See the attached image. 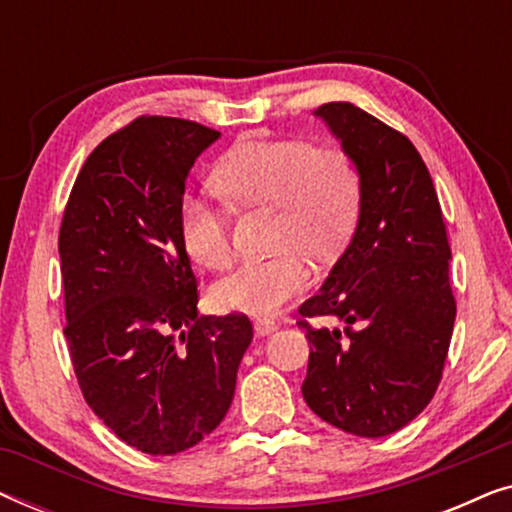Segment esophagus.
<instances>
[{
	"mask_svg": "<svg viewBox=\"0 0 512 512\" xmlns=\"http://www.w3.org/2000/svg\"><path fill=\"white\" fill-rule=\"evenodd\" d=\"M254 331H256L258 338H265V335L277 331V324H275V321H270V319H258L254 324Z\"/></svg>",
	"mask_w": 512,
	"mask_h": 512,
	"instance_id": "obj_1",
	"label": "esophagus"
}]
</instances>
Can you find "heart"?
<instances>
[{
    "label": "heart",
    "mask_w": 512,
    "mask_h": 512,
    "mask_svg": "<svg viewBox=\"0 0 512 512\" xmlns=\"http://www.w3.org/2000/svg\"><path fill=\"white\" fill-rule=\"evenodd\" d=\"M212 184L233 209L275 207L279 251L249 258L221 277L212 303L221 312L270 317L305 289L303 261L328 258L342 247L359 214V172L347 153L314 149L303 139H242L219 160ZM181 240L193 261L221 270L233 261L230 216L202 195H186L179 209Z\"/></svg>",
    "instance_id": "obj_1"
}]
</instances>
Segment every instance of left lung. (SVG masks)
<instances>
[{
  "label": "left lung",
  "instance_id": "left-lung-1",
  "mask_svg": "<svg viewBox=\"0 0 512 512\" xmlns=\"http://www.w3.org/2000/svg\"><path fill=\"white\" fill-rule=\"evenodd\" d=\"M359 172L352 242L317 296L300 305L310 363L303 398L314 415L361 438L389 436L436 394L457 317L450 244L422 156L401 132L354 107L314 111ZM307 316H331L312 329Z\"/></svg>",
  "mask_w": 512,
  "mask_h": 512
}]
</instances>
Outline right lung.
<instances>
[{
  "mask_svg": "<svg viewBox=\"0 0 512 512\" xmlns=\"http://www.w3.org/2000/svg\"><path fill=\"white\" fill-rule=\"evenodd\" d=\"M219 137L181 118H137L90 153L62 216L76 380L95 415L153 457L184 452L221 424L254 338L244 314L198 312L179 230L188 172Z\"/></svg>",
  "mask_w": 512,
  "mask_h": 512,
  "instance_id": "1",
  "label": "right lung"
}]
</instances>
